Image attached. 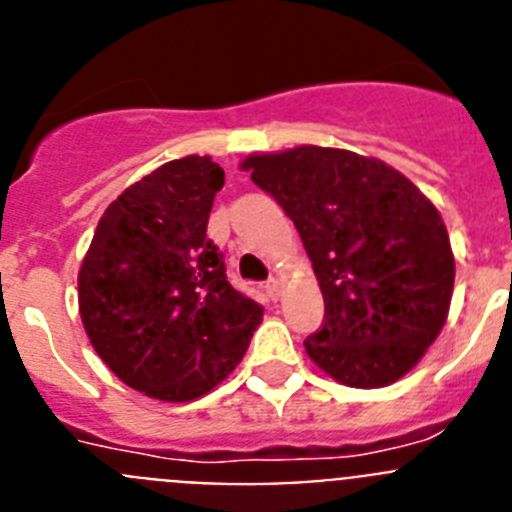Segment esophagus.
Listing matches in <instances>:
<instances>
[{"label":"esophagus","mask_w":512,"mask_h":512,"mask_svg":"<svg viewBox=\"0 0 512 512\" xmlns=\"http://www.w3.org/2000/svg\"><path fill=\"white\" fill-rule=\"evenodd\" d=\"M266 295H269L271 300H279V297H282V287H279L277 279H271V282H266Z\"/></svg>","instance_id":"obj_1"}]
</instances>
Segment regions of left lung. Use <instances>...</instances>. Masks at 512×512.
Instances as JSON below:
<instances>
[{
	"label": "left lung",
	"mask_w": 512,
	"mask_h": 512,
	"mask_svg": "<svg viewBox=\"0 0 512 512\" xmlns=\"http://www.w3.org/2000/svg\"><path fill=\"white\" fill-rule=\"evenodd\" d=\"M295 223L325 302L305 351L336 382L387 387L423 359L454 292V253L433 205L372 156L300 146L241 164Z\"/></svg>",
	"instance_id": "8db88e82"
}]
</instances>
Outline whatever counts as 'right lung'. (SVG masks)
I'll list each match as a JSON object with an SVG mask.
<instances>
[{
  "label": "right lung",
  "mask_w": 512,
  "mask_h": 512,
  "mask_svg": "<svg viewBox=\"0 0 512 512\" xmlns=\"http://www.w3.org/2000/svg\"><path fill=\"white\" fill-rule=\"evenodd\" d=\"M225 171L210 156L176 158L130 184L94 230L79 269V312L99 359L122 382L189 402L246 354L264 307L230 287L207 238Z\"/></svg>",
  "instance_id": "obj_1"
}]
</instances>
